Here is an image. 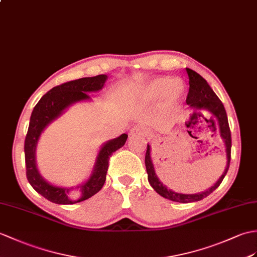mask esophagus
<instances>
[{"label": "esophagus", "instance_id": "34e87169", "mask_svg": "<svg viewBox=\"0 0 257 257\" xmlns=\"http://www.w3.org/2000/svg\"><path fill=\"white\" fill-rule=\"evenodd\" d=\"M130 136L131 137H139V136H142V137H145V136H147V131L143 129V128H141V127H134L133 129L130 130Z\"/></svg>", "mask_w": 257, "mask_h": 257}]
</instances>
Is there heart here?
I'll return each instance as SVG.
<instances>
[{"label":"heart","mask_w":257,"mask_h":257,"mask_svg":"<svg viewBox=\"0 0 257 257\" xmlns=\"http://www.w3.org/2000/svg\"><path fill=\"white\" fill-rule=\"evenodd\" d=\"M164 94L168 104L174 105L184 94V84L180 80L161 76L149 80L142 84L131 86L123 92V97L128 104L142 106L157 101Z\"/></svg>","instance_id":"obj_1"}]
</instances>
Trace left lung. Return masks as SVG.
Returning <instances> with one entry per match:
<instances>
[{
    "mask_svg": "<svg viewBox=\"0 0 257 257\" xmlns=\"http://www.w3.org/2000/svg\"><path fill=\"white\" fill-rule=\"evenodd\" d=\"M188 79H189V92L187 94L186 103L190 106V108L194 110H208L212 115L210 117L211 120L214 122V126L217 124L220 131V137L223 139L225 145V152H226V166L224 169L223 174L219 178L217 183L211 186L209 189L205 190L202 193L197 194H181L173 192L172 189L168 188L163 185V183L159 180V177L156 174V170L151 160V150L150 146L148 145L147 152H146V168L148 173V181L150 183L152 188L156 192L166 199H170L172 201L182 202V204H187V202H194L199 201L201 199L206 198L209 196L214 189L219 187L221 184L223 178L229 170L230 166V160H231V133L230 127L228 122V116L224 109V106L222 101L219 99V97L212 91V88L208 84L207 81L202 77L200 74L195 72L194 70L186 68Z\"/></svg>",
    "mask_w": 257,
    "mask_h": 257,
    "instance_id": "1",
    "label": "left lung"
}]
</instances>
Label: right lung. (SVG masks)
Wrapping results in <instances>:
<instances>
[{
  "label": "right lung",
  "mask_w": 257,
  "mask_h": 257,
  "mask_svg": "<svg viewBox=\"0 0 257 257\" xmlns=\"http://www.w3.org/2000/svg\"><path fill=\"white\" fill-rule=\"evenodd\" d=\"M106 80L107 75L100 74L63 83L61 85L51 88L34 107L25 138V146H24L26 176L36 192L51 202L59 205H72L86 200L98 193L106 181L109 158L127 141L128 135L122 134L118 138L104 143L95 161L91 176L85 183L77 186L61 187L48 183L40 175L36 165V147L40 135L48 124L60 117L64 110L72 104L89 99L87 93L99 91L103 88Z\"/></svg>",
  "instance_id": "add662e5"
}]
</instances>
